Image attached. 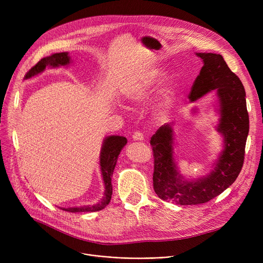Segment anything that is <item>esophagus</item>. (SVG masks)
<instances>
[{"label":"esophagus","instance_id":"obj_1","mask_svg":"<svg viewBox=\"0 0 263 263\" xmlns=\"http://www.w3.org/2000/svg\"><path fill=\"white\" fill-rule=\"evenodd\" d=\"M132 139L133 141H143L144 140V135L142 132H134L133 135H132Z\"/></svg>","mask_w":263,"mask_h":263}]
</instances>
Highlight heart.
Segmentation results:
<instances>
[{
  "mask_svg": "<svg viewBox=\"0 0 263 263\" xmlns=\"http://www.w3.org/2000/svg\"><path fill=\"white\" fill-rule=\"evenodd\" d=\"M165 71L158 66H150L133 76L122 87V95L129 102L146 101L162 83ZM174 97L171 89H163L155 103V113L160 118H166L173 108Z\"/></svg>",
  "mask_w": 263,
  "mask_h": 263,
  "instance_id": "heart-1",
  "label": "heart"
}]
</instances>
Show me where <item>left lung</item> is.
<instances>
[{
    "instance_id": "left-lung-1",
    "label": "left lung",
    "mask_w": 263,
    "mask_h": 263,
    "mask_svg": "<svg viewBox=\"0 0 263 263\" xmlns=\"http://www.w3.org/2000/svg\"><path fill=\"white\" fill-rule=\"evenodd\" d=\"M203 66L192 86L189 99L193 102L211 90H216L219 120L217 132L224 139V149L214 163V170L197 180H185L174 160V122L165 123L151 136L155 159L154 189L163 200L177 204L208 202L229 187L238 178L244 162L250 118L245 89L223 57L215 53H196Z\"/></svg>"
}]
</instances>
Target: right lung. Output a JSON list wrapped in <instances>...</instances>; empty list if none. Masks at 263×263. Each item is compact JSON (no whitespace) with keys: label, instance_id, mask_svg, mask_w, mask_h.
Wrapping results in <instances>:
<instances>
[{"label":"right lung","instance_id":"right-lung-1","mask_svg":"<svg viewBox=\"0 0 263 263\" xmlns=\"http://www.w3.org/2000/svg\"><path fill=\"white\" fill-rule=\"evenodd\" d=\"M70 64V57L68 52L54 53L50 57L41 59L33 68H31L25 74V79H31L32 77L37 76L38 73L43 72L46 67L57 68L59 66H66ZM127 145V139L124 136L119 135H110L104 139L101 153H100V170L104 182V195L101 201L93 205H83V206H72V208H62L64 211L68 212H95L104 209L109 203L110 198L113 194L112 186V176L114 173V168L116 166L117 159L120 154L121 149Z\"/></svg>","mask_w":263,"mask_h":263}]
</instances>
